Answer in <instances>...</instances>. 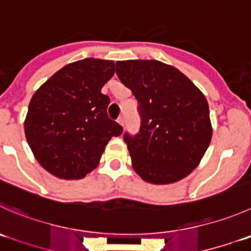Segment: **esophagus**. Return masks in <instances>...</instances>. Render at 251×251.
<instances>
[{
    "label": "esophagus",
    "instance_id": "34e87169",
    "mask_svg": "<svg viewBox=\"0 0 251 251\" xmlns=\"http://www.w3.org/2000/svg\"><path fill=\"white\" fill-rule=\"evenodd\" d=\"M118 123L120 124L121 126H124V124H125V118H124V116H119V118H118Z\"/></svg>",
    "mask_w": 251,
    "mask_h": 251
}]
</instances>
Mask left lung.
Instances as JSON below:
<instances>
[{"mask_svg": "<svg viewBox=\"0 0 251 251\" xmlns=\"http://www.w3.org/2000/svg\"><path fill=\"white\" fill-rule=\"evenodd\" d=\"M115 66L138 104L140 130L124 133L133 169L152 184L182 179L195 169L212 137L205 96L179 70L159 61H118Z\"/></svg>", "mask_w": 251, "mask_h": 251, "instance_id": "1", "label": "left lung"}]
</instances>
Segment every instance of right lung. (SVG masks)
<instances>
[{"label":"right lung","instance_id":"right-lung-1","mask_svg":"<svg viewBox=\"0 0 251 251\" xmlns=\"http://www.w3.org/2000/svg\"><path fill=\"white\" fill-rule=\"evenodd\" d=\"M113 61L84 58L56 72L31 98L24 131L36 160L55 176L81 179L98 165L105 146L123 126L108 116L101 93Z\"/></svg>","mask_w":251,"mask_h":251}]
</instances>
